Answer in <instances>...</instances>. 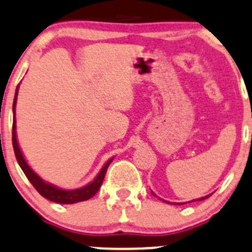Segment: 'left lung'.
I'll return each instance as SVG.
<instances>
[{
  "mask_svg": "<svg viewBox=\"0 0 252 252\" xmlns=\"http://www.w3.org/2000/svg\"><path fill=\"white\" fill-rule=\"evenodd\" d=\"M151 193H153V194H154V196H155V197H156V194H155V193H154V192H151ZM208 197H209V196H206V197H202V198H201V201H203V199L208 198ZM180 204H182V203H180Z\"/></svg>",
  "mask_w": 252,
  "mask_h": 252,
  "instance_id": "left-lung-1",
  "label": "left lung"
}]
</instances>
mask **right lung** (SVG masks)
<instances>
[{
  "instance_id": "obj_1",
  "label": "right lung",
  "mask_w": 252,
  "mask_h": 252,
  "mask_svg": "<svg viewBox=\"0 0 252 252\" xmlns=\"http://www.w3.org/2000/svg\"><path fill=\"white\" fill-rule=\"evenodd\" d=\"M17 92H18V86L16 90V96H14L13 101V114H14V107H16V99H17ZM12 144H13V150L14 155H16L17 161H18L19 166L23 170L24 175L27 176V178L29 180V182L33 185V187L35 188L36 191L41 194L43 197H45L46 199L51 202H55V203H61V204H72L76 203V202H82L87 201L91 197H94L97 193V191L101 187L102 182H103V178L106 176L107 168H108L109 163L112 162L113 158L108 161L106 165L102 167V170L99 171V173L97 175V177L92 181L91 183H89L85 187L79 188V189H74V191H65V189H60L58 187H54V186L49 185V183L44 182L33 170L28 166V163L24 160L23 155H22V151L19 149L18 143H17V136H16V121H13V126H12Z\"/></svg>"
}]
</instances>
